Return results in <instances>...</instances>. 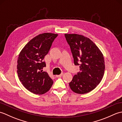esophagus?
Listing matches in <instances>:
<instances>
[{
    "instance_id": "obj_1",
    "label": "esophagus",
    "mask_w": 122,
    "mask_h": 122,
    "mask_svg": "<svg viewBox=\"0 0 122 122\" xmlns=\"http://www.w3.org/2000/svg\"><path fill=\"white\" fill-rule=\"evenodd\" d=\"M63 75V73H61V74H60V75H56V77H61Z\"/></svg>"
}]
</instances>
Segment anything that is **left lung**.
Wrapping results in <instances>:
<instances>
[{
	"mask_svg": "<svg viewBox=\"0 0 122 122\" xmlns=\"http://www.w3.org/2000/svg\"><path fill=\"white\" fill-rule=\"evenodd\" d=\"M64 35L70 46L74 64L80 66V71L73 76L69 86L77 94L89 93L97 86L104 76L103 54L89 38L77 34Z\"/></svg>",
	"mask_w": 122,
	"mask_h": 122,
	"instance_id": "obj_1",
	"label": "left lung"
}]
</instances>
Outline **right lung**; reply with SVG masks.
<instances>
[{
	"label": "right lung",
	"mask_w": 122,
	"mask_h": 122,
	"mask_svg": "<svg viewBox=\"0 0 122 122\" xmlns=\"http://www.w3.org/2000/svg\"><path fill=\"white\" fill-rule=\"evenodd\" d=\"M58 35L43 33L30 40L20 51L17 61V73L25 89L33 94L41 95L47 92L53 83L47 72L43 59Z\"/></svg>",
	"instance_id": "add662e5"
}]
</instances>
